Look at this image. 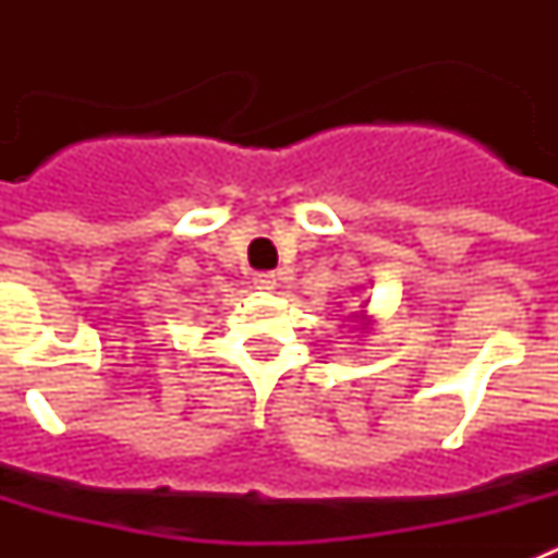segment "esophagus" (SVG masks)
Wrapping results in <instances>:
<instances>
[{
    "label": "esophagus",
    "mask_w": 558,
    "mask_h": 558,
    "mask_svg": "<svg viewBox=\"0 0 558 558\" xmlns=\"http://www.w3.org/2000/svg\"><path fill=\"white\" fill-rule=\"evenodd\" d=\"M251 282H254L256 290H274L276 276L268 274V270H263V274H254V279H251Z\"/></svg>",
    "instance_id": "34e87169"
}]
</instances>
